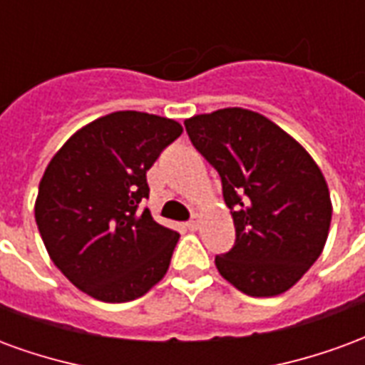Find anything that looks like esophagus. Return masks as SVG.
I'll return each mask as SVG.
<instances>
[{"label": "esophagus", "instance_id": "obj_1", "mask_svg": "<svg viewBox=\"0 0 365 365\" xmlns=\"http://www.w3.org/2000/svg\"><path fill=\"white\" fill-rule=\"evenodd\" d=\"M185 227H187V229H190V230H197L199 227H201V221H199V217H197V215H195V217H193V219H191V221L187 222V225H185Z\"/></svg>", "mask_w": 365, "mask_h": 365}]
</instances>
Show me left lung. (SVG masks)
<instances>
[{
    "instance_id": "obj_1",
    "label": "left lung",
    "mask_w": 365,
    "mask_h": 365,
    "mask_svg": "<svg viewBox=\"0 0 365 365\" xmlns=\"http://www.w3.org/2000/svg\"><path fill=\"white\" fill-rule=\"evenodd\" d=\"M191 143L219 172L237 240L215 258L219 274L250 297L291 289L321 256L332 201L321 168L260 113L227 107L183 120Z\"/></svg>"
}]
</instances>
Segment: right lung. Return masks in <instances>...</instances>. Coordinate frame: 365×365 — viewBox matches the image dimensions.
Returning a JSON list of instances; mask_svg holds the SVG:
<instances>
[{
	"label": "right lung",
	"mask_w": 365,
	"mask_h": 365,
	"mask_svg": "<svg viewBox=\"0 0 365 365\" xmlns=\"http://www.w3.org/2000/svg\"><path fill=\"white\" fill-rule=\"evenodd\" d=\"M182 133L168 117L115 111L78 128L48 162L36 227L54 266L90 297L133 301L166 275L180 235L138 203L146 172Z\"/></svg>",
	"instance_id": "right-lung-1"
}]
</instances>
